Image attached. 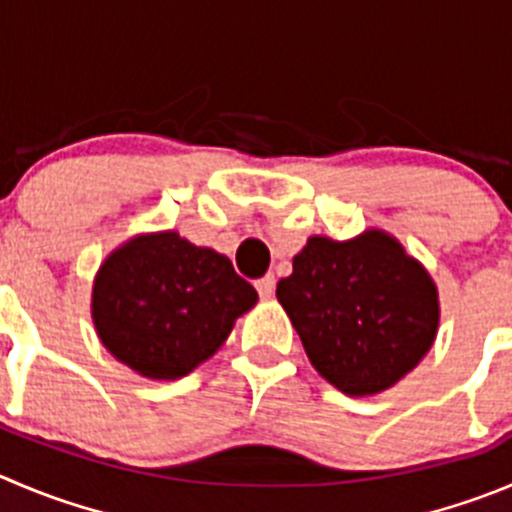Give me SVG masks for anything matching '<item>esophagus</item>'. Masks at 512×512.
Returning a JSON list of instances; mask_svg holds the SVG:
<instances>
[{
    "instance_id": "obj_1",
    "label": "esophagus",
    "mask_w": 512,
    "mask_h": 512,
    "mask_svg": "<svg viewBox=\"0 0 512 512\" xmlns=\"http://www.w3.org/2000/svg\"><path fill=\"white\" fill-rule=\"evenodd\" d=\"M274 289H276L274 274H266V276H261L259 281H256V291H259L261 299H269V296L274 294Z\"/></svg>"
}]
</instances>
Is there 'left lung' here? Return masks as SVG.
I'll return each instance as SVG.
<instances>
[{"label":"left lung","mask_w":512,"mask_h":512,"mask_svg":"<svg viewBox=\"0 0 512 512\" xmlns=\"http://www.w3.org/2000/svg\"><path fill=\"white\" fill-rule=\"evenodd\" d=\"M276 299L316 372L349 397L377 394L417 367L435 342L437 289L392 236H314Z\"/></svg>","instance_id":"1"}]
</instances>
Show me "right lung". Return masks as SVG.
Here are the masks:
<instances>
[{
  "mask_svg": "<svg viewBox=\"0 0 512 512\" xmlns=\"http://www.w3.org/2000/svg\"><path fill=\"white\" fill-rule=\"evenodd\" d=\"M256 299L226 256L168 231L135 238L102 264L92 319L102 344L130 369L178 379L226 342Z\"/></svg>",
  "mask_w": 512,
  "mask_h": 512,
  "instance_id": "1",
  "label": "right lung"
}]
</instances>
